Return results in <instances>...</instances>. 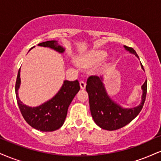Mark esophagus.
Listing matches in <instances>:
<instances>
[{"instance_id": "obj_1", "label": "esophagus", "mask_w": 161, "mask_h": 161, "mask_svg": "<svg viewBox=\"0 0 161 161\" xmlns=\"http://www.w3.org/2000/svg\"><path fill=\"white\" fill-rule=\"evenodd\" d=\"M79 86H80V88H82V89H84V88H86V83L84 82V81L81 80L80 82H79Z\"/></svg>"}]
</instances>
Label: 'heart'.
Masks as SVG:
<instances>
[{"instance_id":"b5f03b06","label":"heart","mask_w":161,"mask_h":161,"mask_svg":"<svg viewBox=\"0 0 161 161\" xmlns=\"http://www.w3.org/2000/svg\"><path fill=\"white\" fill-rule=\"evenodd\" d=\"M107 57V53L103 51H92L79 60V63L83 66L95 65L102 61Z\"/></svg>"}]
</instances>
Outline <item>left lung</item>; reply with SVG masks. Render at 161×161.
Returning a JSON list of instances; mask_svg holds the SVG:
<instances>
[{"label":"left lung","instance_id":"left-lung-1","mask_svg":"<svg viewBox=\"0 0 161 161\" xmlns=\"http://www.w3.org/2000/svg\"><path fill=\"white\" fill-rule=\"evenodd\" d=\"M123 47L125 51L138 58L133 48L127 46ZM141 67L144 70L142 64ZM86 83V88L88 94L92 116L100 128L109 131L120 129L133 120L143 108L147 93V80L141 87V102L134 108H123L111 98L104 84V75L101 77L90 76Z\"/></svg>","mask_w":161,"mask_h":161}]
</instances>
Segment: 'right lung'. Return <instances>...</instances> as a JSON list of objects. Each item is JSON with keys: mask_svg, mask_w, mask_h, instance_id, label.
Instances as JSON below:
<instances>
[{"mask_svg": "<svg viewBox=\"0 0 161 161\" xmlns=\"http://www.w3.org/2000/svg\"><path fill=\"white\" fill-rule=\"evenodd\" d=\"M38 45L50 47L60 53H64L65 51V47L59 45L57 41H47L38 44ZM20 85L21 79L19 69L15 87L18 106L25 120L33 128L42 132H53L60 129L64 125L68 108L80 89L78 80L73 82L64 80L61 88L53 97L43 104L32 108L24 104L19 99L18 91Z\"/></svg>", "mask_w": 161, "mask_h": 161, "instance_id": "add662e5", "label": "right lung"}]
</instances>
